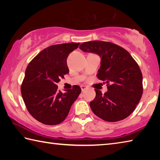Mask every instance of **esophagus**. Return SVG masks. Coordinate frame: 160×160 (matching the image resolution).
<instances>
[{
  "label": "esophagus",
  "instance_id": "1",
  "mask_svg": "<svg viewBox=\"0 0 160 160\" xmlns=\"http://www.w3.org/2000/svg\"><path fill=\"white\" fill-rule=\"evenodd\" d=\"M80 88H81V90H82V92H84L87 89V87H85V85H81Z\"/></svg>",
  "mask_w": 160,
  "mask_h": 160
}]
</instances>
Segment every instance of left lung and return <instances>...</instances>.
<instances>
[{
  "mask_svg": "<svg viewBox=\"0 0 160 160\" xmlns=\"http://www.w3.org/2000/svg\"><path fill=\"white\" fill-rule=\"evenodd\" d=\"M80 48L99 56L101 62L97 76L108 85L104 94L94 90L96 97L90 103L92 111L109 122L128 117L142 94V75L138 65L126 49L111 42H87Z\"/></svg>",
  "mask_w": 160,
  "mask_h": 160,
  "instance_id": "obj_1",
  "label": "left lung"
}]
</instances>
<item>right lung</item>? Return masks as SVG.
I'll use <instances>...</instances> for the list:
<instances>
[{"label": "right lung", "instance_id": "obj_1", "mask_svg": "<svg viewBox=\"0 0 160 160\" xmlns=\"http://www.w3.org/2000/svg\"><path fill=\"white\" fill-rule=\"evenodd\" d=\"M80 43H66L42 50L27 67L21 86L22 97L29 113L46 125L65 120L81 92L79 86L62 92L57 83L69 72L67 58Z\"/></svg>", "mask_w": 160, "mask_h": 160}]
</instances>
